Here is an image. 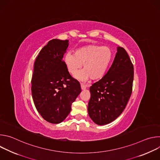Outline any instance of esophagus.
Instances as JSON below:
<instances>
[{
	"label": "esophagus",
	"mask_w": 160,
	"mask_h": 160,
	"mask_svg": "<svg viewBox=\"0 0 160 160\" xmlns=\"http://www.w3.org/2000/svg\"><path fill=\"white\" fill-rule=\"evenodd\" d=\"M80 86H81V88H82V90H85V88L87 87V85H83V83H81Z\"/></svg>",
	"instance_id": "34e87169"
}]
</instances>
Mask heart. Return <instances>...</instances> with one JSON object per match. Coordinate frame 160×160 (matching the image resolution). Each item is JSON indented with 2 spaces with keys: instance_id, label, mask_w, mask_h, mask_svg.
I'll return each instance as SVG.
<instances>
[{
  "instance_id": "obj_1",
  "label": "heart",
  "mask_w": 160,
  "mask_h": 160,
  "mask_svg": "<svg viewBox=\"0 0 160 160\" xmlns=\"http://www.w3.org/2000/svg\"><path fill=\"white\" fill-rule=\"evenodd\" d=\"M112 59V52L108 47L88 45L77 49L74 54H67L64 59L68 72L75 75L82 67L83 70L77 75L80 80H98L107 71Z\"/></svg>"
}]
</instances>
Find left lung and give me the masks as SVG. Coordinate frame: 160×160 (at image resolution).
I'll return each mask as SVG.
<instances>
[{"instance_id": "8db88e82", "label": "left lung", "mask_w": 160, "mask_h": 160, "mask_svg": "<svg viewBox=\"0 0 160 160\" xmlns=\"http://www.w3.org/2000/svg\"><path fill=\"white\" fill-rule=\"evenodd\" d=\"M133 80V64L126 51L118 47L107 73L90 87L88 113L95 123L108 124L121 115L132 94Z\"/></svg>"}]
</instances>
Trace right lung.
Segmentation results:
<instances>
[{
    "label": "right lung",
    "instance_id": "add662e5",
    "mask_svg": "<svg viewBox=\"0 0 160 160\" xmlns=\"http://www.w3.org/2000/svg\"><path fill=\"white\" fill-rule=\"evenodd\" d=\"M68 45V40H50L34 63L33 100L42 117L54 124L64 120L82 91L79 82L72 77L62 61Z\"/></svg>",
    "mask_w": 160,
    "mask_h": 160
}]
</instances>
